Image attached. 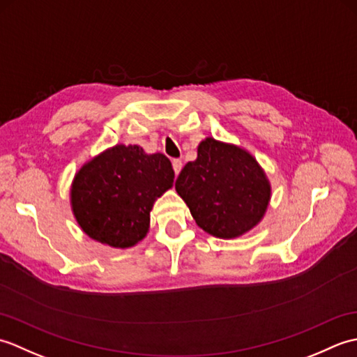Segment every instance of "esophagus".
<instances>
[{"instance_id": "obj_1", "label": "esophagus", "mask_w": 357, "mask_h": 357, "mask_svg": "<svg viewBox=\"0 0 357 357\" xmlns=\"http://www.w3.org/2000/svg\"><path fill=\"white\" fill-rule=\"evenodd\" d=\"M172 164H173V170H174V173L179 174L181 169H183V161H181V159H173Z\"/></svg>"}]
</instances>
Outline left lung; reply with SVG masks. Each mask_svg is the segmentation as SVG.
Here are the masks:
<instances>
[{
  "mask_svg": "<svg viewBox=\"0 0 357 357\" xmlns=\"http://www.w3.org/2000/svg\"><path fill=\"white\" fill-rule=\"evenodd\" d=\"M176 193L198 227L219 239H234L259 224L271 199V184L244 147L207 136L198 158L176 179Z\"/></svg>",
  "mask_w": 357,
  "mask_h": 357,
  "instance_id": "left-lung-1",
  "label": "left lung"
}]
</instances>
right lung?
Here are the masks:
<instances>
[{"label":"right lung","mask_w":357,"mask_h":357,"mask_svg":"<svg viewBox=\"0 0 357 357\" xmlns=\"http://www.w3.org/2000/svg\"><path fill=\"white\" fill-rule=\"evenodd\" d=\"M173 179L165 155H149L136 144H116L75 173L72 213L90 239L112 248L135 247L147 236L150 210L173 187Z\"/></svg>","instance_id":"add662e5"}]
</instances>
